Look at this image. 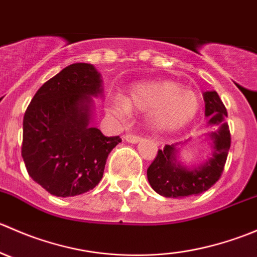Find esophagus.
<instances>
[{
    "label": "esophagus",
    "mask_w": 257,
    "mask_h": 257,
    "mask_svg": "<svg viewBox=\"0 0 257 257\" xmlns=\"http://www.w3.org/2000/svg\"><path fill=\"white\" fill-rule=\"evenodd\" d=\"M123 138L125 139L126 142H129V143H132V144H136V143H138V142L142 141V137L137 136V134H132V133L124 134Z\"/></svg>",
    "instance_id": "esophagus-1"
}]
</instances>
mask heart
Wrapping results in <instances>:
<instances>
[{"label": "heart", "instance_id": "obj_1", "mask_svg": "<svg viewBox=\"0 0 257 257\" xmlns=\"http://www.w3.org/2000/svg\"><path fill=\"white\" fill-rule=\"evenodd\" d=\"M200 107L199 97L174 80H155L134 85L128 97H114L108 112L126 115L131 109L149 110V123L158 132H175L188 125Z\"/></svg>", "mask_w": 257, "mask_h": 257}]
</instances>
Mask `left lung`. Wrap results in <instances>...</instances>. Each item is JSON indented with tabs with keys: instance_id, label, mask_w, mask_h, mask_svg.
<instances>
[{
	"instance_id": "obj_1",
	"label": "left lung",
	"mask_w": 257,
	"mask_h": 257,
	"mask_svg": "<svg viewBox=\"0 0 257 257\" xmlns=\"http://www.w3.org/2000/svg\"><path fill=\"white\" fill-rule=\"evenodd\" d=\"M204 100L209 123L219 125L217 131L210 134L214 143L212 157L201 167L186 169L175 159L178 143L165 145L164 149L158 150L157 157L148 168L147 175L150 186L165 198H186L204 193L219 180L224 172L231 144L229 126L224 123L227 110L215 90L204 93Z\"/></svg>"
}]
</instances>
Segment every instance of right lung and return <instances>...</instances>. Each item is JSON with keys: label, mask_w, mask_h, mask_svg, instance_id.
I'll return each instance as SVG.
<instances>
[{"label": "right lung", "mask_w": 257, "mask_h": 257, "mask_svg": "<svg viewBox=\"0 0 257 257\" xmlns=\"http://www.w3.org/2000/svg\"><path fill=\"white\" fill-rule=\"evenodd\" d=\"M100 85L92 64H71L47 80L26 109L21 154L30 177L52 195L95 188L108 154L121 142L89 126L90 97L102 92Z\"/></svg>", "instance_id": "obj_1"}]
</instances>
